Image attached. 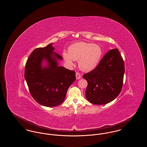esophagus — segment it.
<instances>
[{"label":"esophagus","instance_id":"34e87169","mask_svg":"<svg viewBox=\"0 0 147 147\" xmlns=\"http://www.w3.org/2000/svg\"><path fill=\"white\" fill-rule=\"evenodd\" d=\"M76 75V78H77V79H79L81 78V74H80L79 72H77Z\"/></svg>","mask_w":147,"mask_h":147}]
</instances>
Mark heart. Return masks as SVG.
<instances>
[{
	"label": "heart",
	"mask_w": 147,
	"mask_h": 147,
	"mask_svg": "<svg viewBox=\"0 0 147 147\" xmlns=\"http://www.w3.org/2000/svg\"><path fill=\"white\" fill-rule=\"evenodd\" d=\"M103 55L101 47L92 43L79 42L71 45L68 53L63 52V58L68 65H73L74 61H78L81 70L89 71L95 68Z\"/></svg>",
	"instance_id": "obj_1"
}]
</instances>
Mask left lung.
<instances>
[{"instance_id": "obj_1", "label": "left lung", "mask_w": 147, "mask_h": 147, "mask_svg": "<svg viewBox=\"0 0 147 147\" xmlns=\"http://www.w3.org/2000/svg\"><path fill=\"white\" fill-rule=\"evenodd\" d=\"M124 73V61L119 49L108 51L95 68L83 75L88 82L87 100L95 105L111 102L122 90Z\"/></svg>"}]
</instances>
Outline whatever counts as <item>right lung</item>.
I'll use <instances>...</instances> for the list:
<instances>
[{"label": "right lung", "mask_w": 147, "mask_h": 147, "mask_svg": "<svg viewBox=\"0 0 147 147\" xmlns=\"http://www.w3.org/2000/svg\"><path fill=\"white\" fill-rule=\"evenodd\" d=\"M53 50L52 43L35 49L28 57L25 67V79L31 96L36 102L47 107L61 104L76 79L74 70L58 66L56 58L62 59V57ZM43 60L48 62L46 67L42 68Z\"/></svg>", "instance_id": "1"}]
</instances>
